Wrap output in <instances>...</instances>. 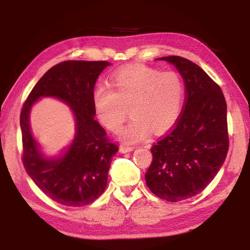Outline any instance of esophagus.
<instances>
[{
	"instance_id": "1",
	"label": "esophagus",
	"mask_w": 250,
	"mask_h": 250,
	"mask_svg": "<svg viewBox=\"0 0 250 250\" xmlns=\"http://www.w3.org/2000/svg\"><path fill=\"white\" fill-rule=\"evenodd\" d=\"M133 149H134V146H125V145L120 146V151H121V152H124V153H125V152H130V151H132Z\"/></svg>"
}]
</instances>
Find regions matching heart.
<instances>
[{
  "label": "heart",
  "mask_w": 250,
  "mask_h": 250,
  "mask_svg": "<svg viewBox=\"0 0 250 250\" xmlns=\"http://www.w3.org/2000/svg\"><path fill=\"white\" fill-rule=\"evenodd\" d=\"M185 99V86L175 71L146 66H131L112 76L110 86L99 84L94 91L97 115L105 128L118 131L128 116L132 119L122 131L125 140L146 138L151 129L162 132L175 124Z\"/></svg>",
  "instance_id": "1"
}]
</instances>
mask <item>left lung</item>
Instances as JSON below:
<instances>
[{"mask_svg": "<svg viewBox=\"0 0 250 250\" xmlns=\"http://www.w3.org/2000/svg\"><path fill=\"white\" fill-rule=\"evenodd\" d=\"M161 59L183 77L185 103L172 130L152 146L146 182L158 197L179 202L201 193L222 167L229 146L227 105L221 87L195 62Z\"/></svg>", "mask_w": 250, "mask_h": 250, "instance_id": "obj_1", "label": "left lung"}]
</instances>
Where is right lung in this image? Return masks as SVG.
I'll return each mask as SVG.
<instances>
[{
  "mask_svg": "<svg viewBox=\"0 0 250 250\" xmlns=\"http://www.w3.org/2000/svg\"><path fill=\"white\" fill-rule=\"evenodd\" d=\"M105 61H67L47 70L25 100L20 117L22 161L27 174L45 195L71 207L89 205L104 193L111 160L118 146L95 120L94 88ZM41 96H56L72 107L76 117V138L61 159L41 156L29 130L28 116Z\"/></svg>",
  "mask_w": 250,
  "mask_h": 250,
  "instance_id": "add662e5",
  "label": "right lung"
}]
</instances>
